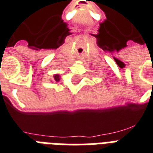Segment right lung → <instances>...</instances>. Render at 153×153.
I'll use <instances>...</instances> for the list:
<instances>
[{
    "mask_svg": "<svg viewBox=\"0 0 153 153\" xmlns=\"http://www.w3.org/2000/svg\"><path fill=\"white\" fill-rule=\"evenodd\" d=\"M53 79H54V80H55L56 82H58L60 80V78H59V75H58V74H54Z\"/></svg>",
    "mask_w": 153,
    "mask_h": 153,
    "instance_id": "1",
    "label": "right lung"
}]
</instances>
